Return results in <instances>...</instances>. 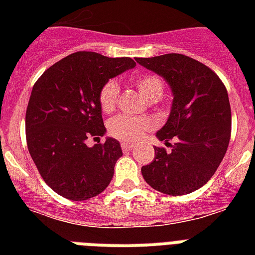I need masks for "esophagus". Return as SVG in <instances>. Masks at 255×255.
Returning <instances> with one entry per match:
<instances>
[{
  "label": "esophagus",
  "mask_w": 255,
  "mask_h": 255,
  "mask_svg": "<svg viewBox=\"0 0 255 255\" xmlns=\"http://www.w3.org/2000/svg\"><path fill=\"white\" fill-rule=\"evenodd\" d=\"M135 148V145L133 144H129V143H122V149H123L124 152H129L132 151Z\"/></svg>",
  "instance_id": "esophagus-1"
}]
</instances>
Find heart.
I'll list each match as a JSON object with an SVG mask.
<instances>
[{
	"label": "heart",
	"mask_w": 255,
	"mask_h": 255,
	"mask_svg": "<svg viewBox=\"0 0 255 255\" xmlns=\"http://www.w3.org/2000/svg\"><path fill=\"white\" fill-rule=\"evenodd\" d=\"M135 85L147 102L157 100L163 96L164 85L161 79L152 74H143L135 78ZM119 95V86L116 81H107L99 91V104L104 112H111L116 106ZM152 123L148 119H135L126 115H119L110 122V133L122 141H137L144 132L151 129Z\"/></svg>",
	"instance_id": "heart-1"
}]
</instances>
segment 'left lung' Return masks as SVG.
<instances>
[{
  "label": "left lung",
  "instance_id": "obj_1",
  "mask_svg": "<svg viewBox=\"0 0 255 255\" xmlns=\"http://www.w3.org/2000/svg\"><path fill=\"white\" fill-rule=\"evenodd\" d=\"M164 78L173 95L167 123L156 137L172 151L155 147V159L141 168L147 184L169 196L192 193L205 185L226 153L232 131L228 91L217 74L182 54L137 58Z\"/></svg>",
  "mask_w": 255,
  "mask_h": 255
}]
</instances>
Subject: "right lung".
Returning a JSON list of instances; mask_svg holds the SVG:
<instances>
[{
	"instance_id": "add662e5",
	"label": "right lung",
	"mask_w": 255,
	"mask_h": 255,
	"mask_svg": "<svg viewBox=\"0 0 255 255\" xmlns=\"http://www.w3.org/2000/svg\"><path fill=\"white\" fill-rule=\"evenodd\" d=\"M135 66L131 58L79 51L49 67L35 82L26 110V141L42 178L62 197L83 201L111 182L123 155L120 143L106 137L103 144L88 147L86 140L106 135L102 86Z\"/></svg>"
}]
</instances>
